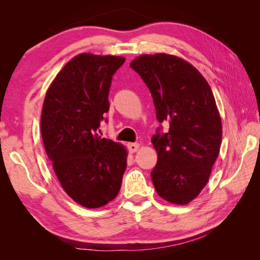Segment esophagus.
I'll list each match as a JSON object with an SVG mask.
<instances>
[{
	"label": "esophagus",
	"mask_w": 260,
	"mask_h": 260,
	"mask_svg": "<svg viewBox=\"0 0 260 260\" xmlns=\"http://www.w3.org/2000/svg\"><path fill=\"white\" fill-rule=\"evenodd\" d=\"M127 148H128V150H129V152H136L139 150V148H140V144L139 143H136V142H132V143H127Z\"/></svg>",
	"instance_id": "34e87169"
}]
</instances>
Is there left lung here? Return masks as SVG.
<instances>
[{"label":"left lung","mask_w":260,"mask_h":260,"mask_svg":"<svg viewBox=\"0 0 260 260\" xmlns=\"http://www.w3.org/2000/svg\"><path fill=\"white\" fill-rule=\"evenodd\" d=\"M150 90L159 125L151 142L158 159L151 180L158 195L187 204L209 181L221 144V119L208 81L179 57L142 55L131 63Z\"/></svg>","instance_id":"left-lung-1"}]
</instances>
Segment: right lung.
<instances>
[{
    "mask_svg": "<svg viewBox=\"0 0 260 260\" xmlns=\"http://www.w3.org/2000/svg\"><path fill=\"white\" fill-rule=\"evenodd\" d=\"M124 57L80 54L57 74L41 116L45 149L65 192L88 209L108 204L120 190L127 152L99 135L109 111L113 74Z\"/></svg>",
    "mask_w": 260,
    "mask_h": 260,
    "instance_id": "obj_1",
    "label": "right lung"
}]
</instances>
